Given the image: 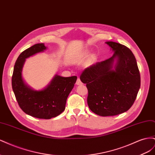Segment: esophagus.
Masks as SVG:
<instances>
[{
    "label": "esophagus",
    "instance_id": "esophagus-1",
    "mask_svg": "<svg viewBox=\"0 0 155 155\" xmlns=\"http://www.w3.org/2000/svg\"><path fill=\"white\" fill-rule=\"evenodd\" d=\"M76 85H82V82L81 81L80 79H79V78H78V79H77V81H76Z\"/></svg>",
    "mask_w": 155,
    "mask_h": 155
}]
</instances>
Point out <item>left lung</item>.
<instances>
[{
	"label": "left lung",
	"mask_w": 155,
	"mask_h": 155,
	"mask_svg": "<svg viewBox=\"0 0 155 155\" xmlns=\"http://www.w3.org/2000/svg\"><path fill=\"white\" fill-rule=\"evenodd\" d=\"M105 43L114 51L112 57L93 64L80 76L88 89L89 108L101 116L127 111L133 105L140 87L139 69L131 50L115 42ZM114 60L117 63L113 69Z\"/></svg>",
	"instance_id": "8db88e82"
}]
</instances>
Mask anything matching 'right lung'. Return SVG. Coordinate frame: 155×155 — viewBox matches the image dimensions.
I'll list each match as a JSON object with an SVG mask.
<instances>
[{"mask_svg":"<svg viewBox=\"0 0 155 155\" xmlns=\"http://www.w3.org/2000/svg\"><path fill=\"white\" fill-rule=\"evenodd\" d=\"M43 43L33 45L18 56L12 79V88L21 109L26 114L40 119H50L64 110L67 97L77 80L76 76L64 78L55 75L43 90H33L22 78V69L26 58L43 51Z\"/></svg>","mask_w":155,"mask_h":155,"instance_id":"1","label":"right lung"}]
</instances>
